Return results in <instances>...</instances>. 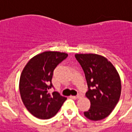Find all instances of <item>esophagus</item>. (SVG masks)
<instances>
[{"instance_id": "34e87169", "label": "esophagus", "mask_w": 132, "mask_h": 132, "mask_svg": "<svg viewBox=\"0 0 132 132\" xmlns=\"http://www.w3.org/2000/svg\"><path fill=\"white\" fill-rule=\"evenodd\" d=\"M71 97H73V98H76V99H79L80 97H82V95L81 94H79V95H77L76 96H70Z\"/></svg>"}]
</instances>
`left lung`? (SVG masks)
Masks as SVG:
<instances>
[{
  "instance_id": "1",
  "label": "left lung",
  "mask_w": 132,
  "mask_h": 132,
  "mask_svg": "<svg viewBox=\"0 0 132 132\" xmlns=\"http://www.w3.org/2000/svg\"><path fill=\"white\" fill-rule=\"evenodd\" d=\"M75 57L84 71L91 106L84 115L92 121L104 119L111 114L119 100L121 83L118 72L102 55L77 53Z\"/></svg>"
}]
</instances>
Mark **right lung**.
Returning a JSON list of instances; mask_svg holds the SVG:
<instances>
[{"mask_svg":"<svg viewBox=\"0 0 132 132\" xmlns=\"http://www.w3.org/2000/svg\"><path fill=\"white\" fill-rule=\"evenodd\" d=\"M68 54L58 51H45L31 58L21 72L20 96L28 111L35 117L48 119L55 116L67 98L58 92L48 90L53 87V70Z\"/></svg>","mask_w":132,"mask_h":132,"instance_id":"right-lung-1","label":"right lung"}]
</instances>
